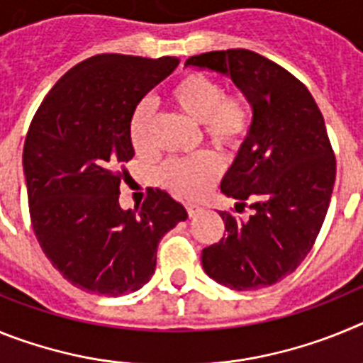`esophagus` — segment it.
Masks as SVG:
<instances>
[{"label": "esophagus", "instance_id": "34e87169", "mask_svg": "<svg viewBox=\"0 0 363 363\" xmlns=\"http://www.w3.org/2000/svg\"><path fill=\"white\" fill-rule=\"evenodd\" d=\"M185 209H187V214H189V218H194V216H196L198 213H200V211H201V207H198V205L187 203V207H185Z\"/></svg>", "mask_w": 363, "mask_h": 363}]
</instances>
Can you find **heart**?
I'll use <instances>...</instances> for the list:
<instances>
[{"label": "heart", "mask_w": 363, "mask_h": 363, "mask_svg": "<svg viewBox=\"0 0 363 363\" xmlns=\"http://www.w3.org/2000/svg\"><path fill=\"white\" fill-rule=\"evenodd\" d=\"M169 101L189 120L203 125L205 138L218 147H238L251 127V116L242 99L223 96L220 83L205 74L189 72L182 76L171 86ZM150 125L152 111L149 104H140L130 118L129 133L134 150L142 156L152 150ZM218 174V160L211 154H200L189 160H172L163 167L160 178L178 194L196 196Z\"/></svg>", "instance_id": "heart-1"}]
</instances>
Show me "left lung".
<instances>
[{"mask_svg": "<svg viewBox=\"0 0 363 363\" xmlns=\"http://www.w3.org/2000/svg\"><path fill=\"white\" fill-rule=\"evenodd\" d=\"M185 67L227 76L252 108V121L221 192L249 218L220 213L225 234L201 251L203 271L234 291H256L294 271L325 220L336 160L325 121L303 83L252 50H214Z\"/></svg>", "mask_w": 363, "mask_h": 363, "instance_id": "obj_1", "label": "left lung"}]
</instances>
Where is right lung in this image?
I'll use <instances>...</instances> for the list:
<instances>
[{
	"instance_id": "add662e5",
	"label": "right lung",
	"mask_w": 363,
	"mask_h": 363,
	"mask_svg": "<svg viewBox=\"0 0 363 363\" xmlns=\"http://www.w3.org/2000/svg\"><path fill=\"white\" fill-rule=\"evenodd\" d=\"M178 67L98 54L69 70L45 96L23 147L32 229L54 269L78 289L121 296L142 289L156 269L160 240L187 211L165 191L142 209L120 207V184L133 160L130 118Z\"/></svg>"
}]
</instances>
